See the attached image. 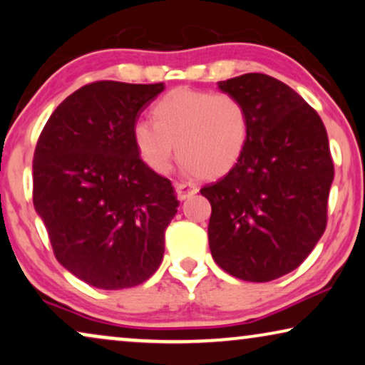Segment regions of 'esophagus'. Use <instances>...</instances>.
I'll list each match as a JSON object with an SVG mask.
<instances>
[{"label":"esophagus","mask_w":365,"mask_h":365,"mask_svg":"<svg viewBox=\"0 0 365 365\" xmlns=\"http://www.w3.org/2000/svg\"><path fill=\"white\" fill-rule=\"evenodd\" d=\"M197 192V187L194 184L189 182H176V194L179 197V201H184V199L194 196Z\"/></svg>","instance_id":"obj_1"}]
</instances>
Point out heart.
<instances>
[{
	"instance_id": "heart-1",
	"label": "heart",
	"mask_w": 365,
	"mask_h": 365,
	"mask_svg": "<svg viewBox=\"0 0 365 365\" xmlns=\"http://www.w3.org/2000/svg\"><path fill=\"white\" fill-rule=\"evenodd\" d=\"M154 121L139 119L133 139L143 161L153 171L166 173L176 154L199 179H217L231 173L249 139V114L227 93L178 88L153 108Z\"/></svg>"
}]
</instances>
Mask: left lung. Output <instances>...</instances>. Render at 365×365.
Returning <instances> with one entry per match:
<instances>
[{"label":"left lung","mask_w":365,"mask_h":365,"mask_svg":"<svg viewBox=\"0 0 365 365\" xmlns=\"http://www.w3.org/2000/svg\"><path fill=\"white\" fill-rule=\"evenodd\" d=\"M249 114L242 158L201 194L212 212L214 261L231 276L267 282L301 266L327 224L334 163L319 114L287 84L261 73L219 81Z\"/></svg>","instance_id":"left-lung-1"}]
</instances>
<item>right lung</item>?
<instances>
[{"label":"right lung","instance_id":"1","mask_svg":"<svg viewBox=\"0 0 365 365\" xmlns=\"http://www.w3.org/2000/svg\"><path fill=\"white\" fill-rule=\"evenodd\" d=\"M163 89V83L86 84L39 134L34 209L59 264L93 287H134L163 261L164 231L179 201L133 139L134 123Z\"/></svg>","mask_w":365,"mask_h":365}]
</instances>
